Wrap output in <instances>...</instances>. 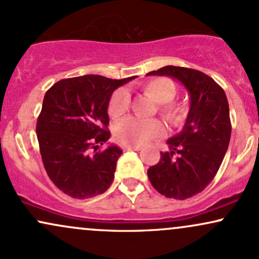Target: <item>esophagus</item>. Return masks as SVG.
I'll list each match as a JSON object with an SVG mask.
<instances>
[{
    "label": "esophagus",
    "instance_id": "esophagus-1",
    "mask_svg": "<svg viewBox=\"0 0 259 259\" xmlns=\"http://www.w3.org/2000/svg\"><path fill=\"white\" fill-rule=\"evenodd\" d=\"M141 148V146H125V145L123 146L124 151H140Z\"/></svg>",
    "mask_w": 259,
    "mask_h": 259
}]
</instances>
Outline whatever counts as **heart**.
<instances>
[{
  "label": "heart",
  "instance_id": "obj_1",
  "mask_svg": "<svg viewBox=\"0 0 259 259\" xmlns=\"http://www.w3.org/2000/svg\"><path fill=\"white\" fill-rule=\"evenodd\" d=\"M141 92L158 103V109L164 119L171 125H181L189 113L186 103L174 102L178 86L173 80L168 78H154L147 80L141 85ZM130 108V97L125 90H118L109 100L108 113L113 119L125 115ZM165 127L159 120H139L135 118L118 123L114 127V138L125 146H141L151 140L164 135Z\"/></svg>",
  "mask_w": 259,
  "mask_h": 259
}]
</instances>
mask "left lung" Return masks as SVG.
Here are the masks:
<instances>
[{"mask_svg":"<svg viewBox=\"0 0 259 259\" xmlns=\"http://www.w3.org/2000/svg\"><path fill=\"white\" fill-rule=\"evenodd\" d=\"M147 75L177 79L190 96L183 130L168 140L169 152H160L159 162L147 170L160 195L186 200L209 185L228 151L231 123L227 95L210 76L190 68L167 65Z\"/></svg>","mask_w":259,"mask_h":259,"instance_id":"1","label":"left lung"}]
</instances>
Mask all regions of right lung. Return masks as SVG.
Masks as SVG:
<instances>
[{
  "mask_svg": "<svg viewBox=\"0 0 259 259\" xmlns=\"http://www.w3.org/2000/svg\"><path fill=\"white\" fill-rule=\"evenodd\" d=\"M82 75L59 80L47 90L37 118L36 134L41 158L52 183L73 198L103 194L114 179L123 151L109 145V100L113 91L130 80Z\"/></svg>",
  "mask_w": 259,
  "mask_h": 259,
  "instance_id": "add662e5",
  "label": "right lung"
}]
</instances>
